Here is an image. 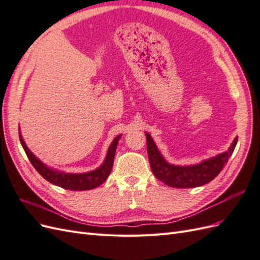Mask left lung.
Segmentation results:
<instances>
[{
    "label": "left lung",
    "instance_id": "1",
    "mask_svg": "<svg viewBox=\"0 0 260 260\" xmlns=\"http://www.w3.org/2000/svg\"><path fill=\"white\" fill-rule=\"evenodd\" d=\"M145 136L148 160L154 176L166 185L178 188L198 187L214 180L226 165L238 143V137H235L228 151L204 159L199 164L181 166L168 162L157 148L151 135L145 132Z\"/></svg>",
    "mask_w": 260,
    "mask_h": 260
}]
</instances>
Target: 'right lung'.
<instances>
[{
  "mask_svg": "<svg viewBox=\"0 0 260 260\" xmlns=\"http://www.w3.org/2000/svg\"><path fill=\"white\" fill-rule=\"evenodd\" d=\"M121 136L122 135L117 136L113 140V142L107 149L105 159L102 162L100 167L91 171L81 172V174H74V172H66L52 168L48 166V165H45L42 160L39 159L26 145L19 129V140L21 146L25 149L30 162L32 164V166L36 168L39 174H40L46 181H49L50 183L62 188H66V190L73 191L92 190V188H95L105 182V180L108 178L109 174H111L112 171L117 144L119 142Z\"/></svg>",
  "mask_w": 260,
  "mask_h": 260,
  "instance_id": "1",
  "label": "right lung"
}]
</instances>
